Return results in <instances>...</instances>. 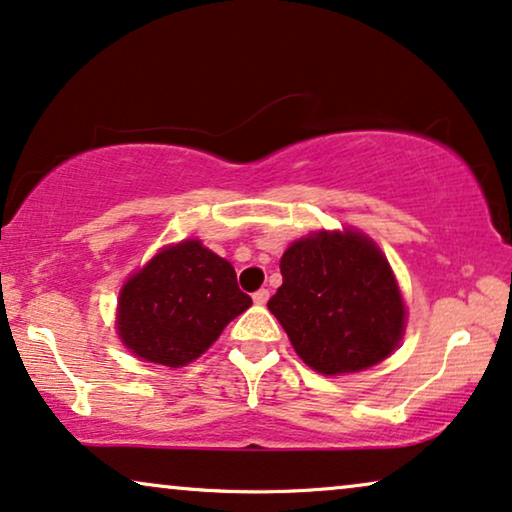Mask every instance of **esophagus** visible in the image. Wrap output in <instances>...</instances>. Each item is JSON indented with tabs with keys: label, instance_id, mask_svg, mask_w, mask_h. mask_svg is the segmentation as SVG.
I'll return each mask as SVG.
<instances>
[{
	"label": "esophagus",
	"instance_id": "34e87169",
	"mask_svg": "<svg viewBox=\"0 0 512 512\" xmlns=\"http://www.w3.org/2000/svg\"><path fill=\"white\" fill-rule=\"evenodd\" d=\"M268 298H270V291L268 289H258L256 294H254V303L256 305H263L265 301H268Z\"/></svg>",
	"mask_w": 512,
	"mask_h": 512
}]
</instances>
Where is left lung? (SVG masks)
Listing matches in <instances>:
<instances>
[{
	"label": "left lung",
	"mask_w": 512,
	"mask_h": 512,
	"mask_svg": "<svg viewBox=\"0 0 512 512\" xmlns=\"http://www.w3.org/2000/svg\"><path fill=\"white\" fill-rule=\"evenodd\" d=\"M268 301L298 357L324 376L350 374L393 353L404 334L400 287L381 249L355 230L315 232L280 261Z\"/></svg>",
	"instance_id": "obj_1"
}]
</instances>
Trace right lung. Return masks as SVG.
<instances>
[{
	"label": "right lung",
	"mask_w": 512,
	"mask_h": 512,
	"mask_svg": "<svg viewBox=\"0 0 512 512\" xmlns=\"http://www.w3.org/2000/svg\"><path fill=\"white\" fill-rule=\"evenodd\" d=\"M249 305L235 268L199 240H185L164 247L126 280L119 291L117 331L141 360L185 367L207 353Z\"/></svg>",
	"instance_id": "add662e5"
}]
</instances>
